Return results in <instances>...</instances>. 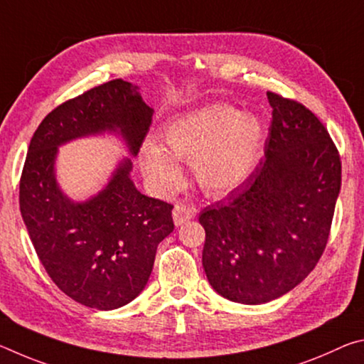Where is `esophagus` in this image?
<instances>
[{"label": "esophagus", "mask_w": 364, "mask_h": 364, "mask_svg": "<svg viewBox=\"0 0 364 364\" xmlns=\"http://www.w3.org/2000/svg\"><path fill=\"white\" fill-rule=\"evenodd\" d=\"M196 215V207L186 204V202H178L173 208V221L176 226H181L186 223V221L193 220Z\"/></svg>", "instance_id": "34e87169"}]
</instances>
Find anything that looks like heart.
I'll list each match as a JSON object with an SVG mask.
<instances>
[{"label":"heart","instance_id":"b5f03b06","mask_svg":"<svg viewBox=\"0 0 364 364\" xmlns=\"http://www.w3.org/2000/svg\"><path fill=\"white\" fill-rule=\"evenodd\" d=\"M165 149L146 143L144 175L162 189L180 181L176 162L193 165L196 181L208 194H226L247 180L260 156L263 123L255 114L228 104H207L167 123Z\"/></svg>","mask_w":364,"mask_h":364}]
</instances>
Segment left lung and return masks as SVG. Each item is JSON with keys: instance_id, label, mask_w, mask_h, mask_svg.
<instances>
[{"instance_id": "left-lung-1", "label": "left lung", "mask_w": 364, "mask_h": 364, "mask_svg": "<svg viewBox=\"0 0 364 364\" xmlns=\"http://www.w3.org/2000/svg\"><path fill=\"white\" fill-rule=\"evenodd\" d=\"M273 109L264 157L225 202L199 215L207 279L244 305L267 304L300 284L328 244L342 162L318 117L267 93Z\"/></svg>"}]
</instances>
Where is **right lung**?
Returning <instances> with one entry per match:
<instances>
[{"mask_svg": "<svg viewBox=\"0 0 364 364\" xmlns=\"http://www.w3.org/2000/svg\"><path fill=\"white\" fill-rule=\"evenodd\" d=\"M152 112L138 86L110 80L51 110L30 141L19 186L23 223L49 278L85 306L114 310L138 297L157 245L175 228L173 205L139 193L130 159L117 165L100 194L73 202L56 181L58 147L112 132L136 156Z\"/></svg>", "mask_w": 364, "mask_h": 364, "instance_id": "1", "label": "right lung"}]
</instances>
